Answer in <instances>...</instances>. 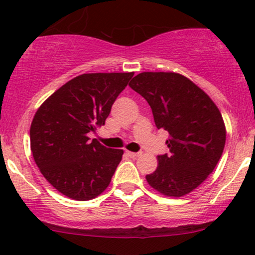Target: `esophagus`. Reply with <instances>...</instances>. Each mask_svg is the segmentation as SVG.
I'll list each match as a JSON object with an SVG mask.
<instances>
[{"label":"esophagus","instance_id":"esophagus-1","mask_svg":"<svg viewBox=\"0 0 255 255\" xmlns=\"http://www.w3.org/2000/svg\"><path fill=\"white\" fill-rule=\"evenodd\" d=\"M126 154H127L129 157H132V159H136V157H139L141 155L140 152H133V151H127Z\"/></svg>","mask_w":255,"mask_h":255}]
</instances>
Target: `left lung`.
Masks as SVG:
<instances>
[{"label": "left lung", "instance_id": "obj_1", "mask_svg": "<svg viewBox=\"0 0 255 255\" xmlns=\"http://www.w3.org/2000/svg\"><path fill=\"white\" fill-rule=\"evenodd\" d=\"M129 87L148 101L156 127L170 136V154L157 156V168L145 177L149 186L171 198L194 191L213 172L225 148L226 127L218 106L175 72H143Z\"/></svg>", "mask_w": 255, "mask_h": 255}]
</instances>
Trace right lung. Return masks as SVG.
Returning <instances> with one entry per match:
<instances>
[{
    "mask_svg": "<svg viewBox=\"0 0 255 255\" xmlns=\"http://www.w3.org/2000/svg\"><path fill=\"white\" fill-rule=\"evenodd\" d=\"M134 76L85 73L71 79L37 109L30 126L34 161L47 182L66 197L90 200L109 187L122 149L89 140L105 125L112 104Z\"/></svg>",
    "mask_w": 255,
    "mask_h": 255,
    "instance_id": "obj_1",
    "label": "right lung"
}]
</instances>
